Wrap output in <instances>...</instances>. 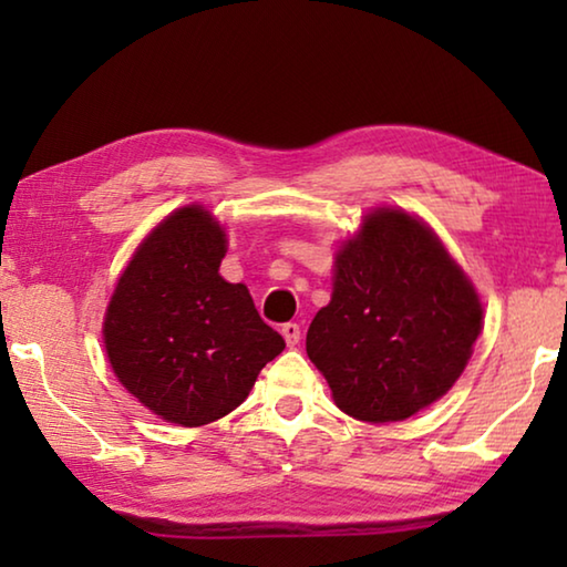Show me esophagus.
<instances>
[{
  "label": "esophagus",
  "mask_w": 567,
  "mask_h": 567,
  "mask_svg": "<svg viewBox=\"0 0 567 567\" xmlns=\"http://www.w3.org/2000/svg\"><path fill=\"white\" fill-rule=\"evenodd\" d=\"M280 332H282V338L287 342V348H295V344L300 342V324H297V322H285Z\"/></svg>",
  "instance_id": "esophagus-1"
}]
</instances>
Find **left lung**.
Wrapping results in <instances>:
<instances>
[{
	"mask_svg": "<svg viewBox=\"0 0 567 567\" xmlns=\"http://www.w3.org/2000/svg\"><path fill=\"white\" fill-rule=\"evenodd\" d=\"M480 330L475 287L433 229L380 207L334 257L332 297L307 330V358L342 412L382 425L443 398Z\"/></svg>",
	"mask_w": 567,
	"mask_h": 567,
	"instance_id": "obj_1",
	"label": "left lung"
}]
</instances>
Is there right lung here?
<instances>
[{"instance_id": "add662e5", "label": "right lung", "mask_w": 567, "mask_h": 567, "mask_svg": "<svg viewBox=\"0 0 567 567\" xmlns=\"http://www.w3.org/2000/svg\"><path fill=\"white\" fill-rule=\"evenodd\" d=\"M225 229L189 205L152 229L122 272L104 315L114 375L167 422L199 427L243 405L285 350L245 285L219 275Z\"/></svg>"}]
</instances>
